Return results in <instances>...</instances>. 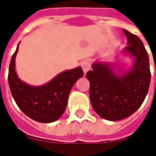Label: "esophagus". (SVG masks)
Instances as JSON below:
<instances>
[{
    "instance_id": "obj_1",
    "label": "esophagus",
    "mask_w": 156,
    "mask_h": 156,
    "mask_svg": "<svg viewBox=\"0 0 156 156\" xmlns=\"http://www.w3.org/2000/svg\"><path fill=\"white\" fill-rule=\"evenodd\" d=\"M81 67H82L84 73L86 74L90 69V62L88 61H84L81 63Z\"/></svg>"
}]
</instances>
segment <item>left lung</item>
I'll return each mask as SVG.
<instances>
[{
  "mask_svg": "<svg viewBox=\"0 0 156 156\" xmlns=\"http://www.w3.org/2000/svg\"><path fill=\"white\" fill-rule=\"evenodd\" d=\"M127 36L124 52L135 58L132 68L116 75L111 66L95 62L86 73L94 111L103 119L120 120L135 113L145 101L151 83L149 55L138 36L123 30Z\"/></svg>",
  "mask_w": 156,
  "mask_h": 156,
  "instance_id": "left-lung-1",
  "label": "left lung"
}]
</instances>
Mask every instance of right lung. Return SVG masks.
Returning a JSON list of instances; mask_svg holds the SVG:
<instances>
[{
	"instance_id": "right-lung-1",
	"label": "right lung",
	"mask_w": 156,
	"mask_h": 156,
	"mask_svg": "<svg viewBox=\"0 0 156 156\" xmlns=\"http://www.w3.org/2000/svg\"><path fill=\"white\" fill-rule=\"evenodd\" d=\"M18 48L19 45L9 66L8 82L11 95L18 107L30 119L41 123L54 122L64 113L70 90L83 76L82 68L66 70L43 86H29L18 78L15 70Z\"/></svg>"
}]
</instances>
